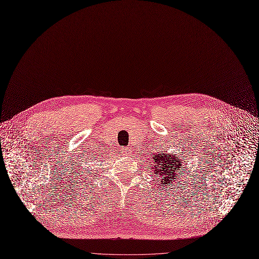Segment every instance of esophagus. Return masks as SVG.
I'll return each mask as SVG.
<instances>
[{
	"label": "esophagus",
	"mask_w": 259,
	"mask_h": 259,
	"mask_svg": "<svg viewBox=\"0 0 259 259\" xmlns=\"http://www.w3.org/2000/svg\"><path fill=\"white\" fill-rule=\"evenodd\" d=\"M132 148L131 147H122V153L127 155V154H131L132 153Z\"/></svg>",
	"instance_id": "1"
}]
</instances>
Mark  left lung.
<instances>
[{
    "mask_svg": "<svg viewBox=\"0 0 259 259\" xmlns=\"http://www.w3.org/2000/svg\"><path fill=\"white\" fill-rule=\"evenodd\" d=\"M150 169L153 175L160 180L161 186L174 183L182 174V164L185 160L177 154H171L169 152H158L157 154H152L150 158Z\"/></svg>",
    "mask_w": 259,
    "mask_h": 259,
    "instance_id": "1",
    "label": "left lung"
}]
</instances>
